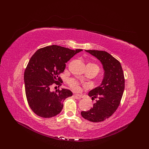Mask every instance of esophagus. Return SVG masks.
<instances>
[{"mask_svg":"<svg viewBox=\"0 0 149 149\" xmlns=\"http://www.w3.org/2000/svg\"><path fill=\"white\" fill-rule=\"evenodd\" d=\"M74 97L76 99H77V100H80V99L82 97L81 96L79 95V94H74Z\"/></svg>","mask_w":149,"mask_h":149,"instance_id":"1","label":"esophagus"}]
</instances>
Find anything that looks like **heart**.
<instances>
[{
    "mask_svg": "<svg viewBox=\"0 0 149 149\" xmlns=\"http://www.w3.org/2000/svg\"><path fill=\"white\" fill-rule=\"evenodd\" d=\"M88 65H93V66H97V68H99L98 66H97L96 64L93 63H88ZM68 84H69V85L71 86V88L74 90V91H79V89H80L79 83L78 81H76L74 80V79H70V80L68 81Z\"/></svg>",
    "mask_w": 149,
    "mask_h": 149,
    "instance_id": "heart-1",
    "label": "heart"
}]
</instances>
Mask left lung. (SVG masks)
<instances>
[{
    "label": "left lung",
    "mask_w": 149,
    "mask_h": 149,
    "mask_svg": "<svg viewBox=\"0 0 149 149\" xmlns=\"http://www.w3.org/2000/svg\"><path fill=\"white\" fill-rule=\"evenodd\" d=\"M97 58L102 65L104 75L101 84L88 93L96 102L88 111L81 112L85 119L100 123L109 118L118 109L125 87L124 72L120 62L105 51L86 50Z\"/></svg>",
    "instance_id": "obj_1"
}]
</instances>
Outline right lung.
Masks as SVG:
<instances>
[{"instance_id": "1", "label": "right lung", "mask_w": 149, "mask_h": 149, "mask_svg": "<svg viewBox=\"0 0 149 149\" xmlns=\"http://www.w3.org/2000/svg\"><path fill=\"white\" fill-rule=\"evenodd\" d=\"M82 50L51 45L38 49L31 57L24 72L25 94L30 107L37 116L49 118L60 114L65 99L73 95L69 89L52 92L50 88L53 84L61 85L59 75L65 63Z\"/></svg>"}]
</instances>
